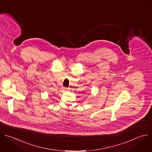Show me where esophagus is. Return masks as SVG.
<instances>
[{"label":"esophagus","instance_id":"34e87169","mask_svg":"<svg viewBox=\"0 0 152 152\" xmlns=\"http://www.w3.org/2000/svg\"><path fill=\"white\" fill-rule=\"evenodd\" d=\"M62 89H63V91L64 92H66V91H67L69 90V88H66V87H63V88H62Z\"/></svg>","mask_w":152,"mask_h":152}]
</instances>
